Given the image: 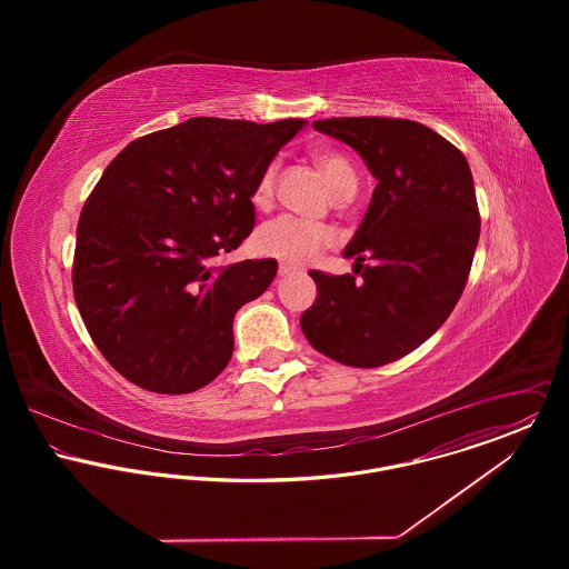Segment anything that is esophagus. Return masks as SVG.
<instances>
[{
  "mask_svg": "<svg viewBox=\"0 0 569 569\" xmlns=\"http://www.w3.org/2000/svg\"><path fill=\"white\" fill-rule=\"evenodd\" d=\"M296 271H298V269H296V267H291V264H287V262H282V264H280V269H278V273H280V276H291V273H296Z\"/></svg>",
  "mask_w": 569,
  "mask_h": 569,
  "instance_id": "obj_1",
  "label": "esophagus"
}]
</instances>
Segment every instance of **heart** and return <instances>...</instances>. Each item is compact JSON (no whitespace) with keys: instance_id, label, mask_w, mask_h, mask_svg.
<instances>
[{"instance_id":"heart-1","label":"heart","mask_w":569,"mask_h":569,"mask_svg":"<svg viewBox=\"0 0 569 569\" xmlns=\"http://www.w3.org/2000/svg\"><path fill=\"white\" fill-rule=\"evenodd\" d=\"M313 160L325 170L335 197L357 190V174L341 153L332 149H318L313 153ZM276 177H278L276 163H269L260 172L251 192V201L256 208L271 206L273 192H276ZM330 243H332V234L328 228L313 221L291 217V214H282L267 221L264 226H260L256 234V244L262 253H269L289 264H305L316 260L322 253V249Z\"/></svg>"}]
</instances>
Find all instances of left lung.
I'll return each mask as SVG.
<instances>
[{"label": "left lung", "mask_w": 569, "mask_h": 569, "mask_svg": "<svg viewBox=\"0 0 569 569\" xmlns=\"http://www.w3.org/2000/svg\"><path fill=\"white\" fill-rule=\"evenodd\" d=\"M313 129L355 149L377 186L343 249L361 280L311 271L318 298L300 326L343 366H386L445 325L465 291L480 239L473 174L451 142L413 120L328 118Z\"/></svg>", "instance_id": "obj_1"}]
</instances>
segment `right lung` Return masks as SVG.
<instances>
[{"label": "right lung", "instance_id": "obj_1", "mask_svg": "<svg viewBox=\"0 0 569 569\" xmlns=\"http://www.w3.org/2000/svg\"><path fill=\"white\" fill-rule=\"evenodd\" d=\"M302 118H190L127 144L89 194L72 284L93 343L158 395L208 386L234 350L232 322L271 284L273 258L219 267L253 228L251 192Z\"/></svg>", "mask_w": 569, "mask_h": 569}]
</instances>
